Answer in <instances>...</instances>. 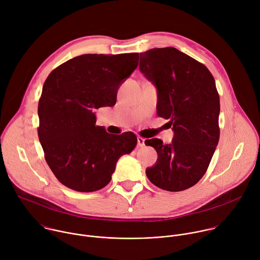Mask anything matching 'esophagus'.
Returning a JSON list of instances; mask_svg holds the SVG:
<instances>
[{"mask_svg": "<svg viewBox=\"0 0 260 260\" xmlns=\"http://www.w3.org/2000/svg\"><path fill=\"white\" fill-rule=\"evenodd\" d=\"M138 146L139 147H143V146H145V139L144 138H142V137H138Z\"/></svg>", "mask_w": 260, "mask_h": 260, "instance_id": "1", "label": "esophagus"}]
</instances>
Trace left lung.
<instances>
[{"label":"left lung","instance_id":"left-lung-1","mask_svg":"<svg viewBox=\"0 0 260 260\" xmlns=\"http://www.w3.org/2000/svg\"><path fill=\"white\" fill-rule=\"evenodd\" d=\"M139 69L157 91L156 112L173 125L174 138L146 140L157 160L148 179L168 191H182L205 175L219 141L220 102L214 77L201 62L174 47L140 53Z\"/></svg>","mask_w":260,"mask_h":260}]
</instances>
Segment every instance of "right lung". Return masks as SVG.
<instances>
[{
    "label": "right lung",
    "instance_id": "obj_1",
    "mask_svg": "<svg viewBox=\"0 0 260 260\" xmlns=\"http://www.w3.org/2000/svg\"><path fill=\"white\" fill-rule=\"evenodd\" d=\"M138 61V53L83 54L49 74L38 106V136L49 168L64 186L80 192L102 189L120 156L134 150L136 135L108 134L95 125L94 111L116 104Z\"/></svg>",
    "mask_w": 260,
    "mask_h": 260
}]
</instances>
